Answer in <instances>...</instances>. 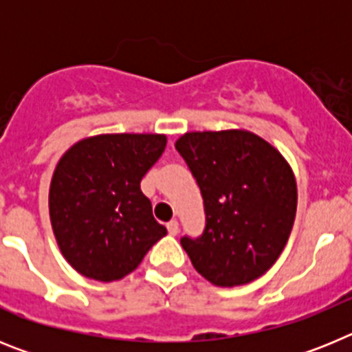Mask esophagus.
<instances>
[{"label":"esophagus","mask_w":352,"mask_h":352,"mask_svg":"<svg viewBox=\"0 0 352 352\" xmlns=\"http://www.w3.org/2000/svg\"><path fill=\"white\" fill-rule=\"evenodd\" d=\"M167 231H169V234L176 236L179 231V226H178V220H170V222H167Z\"/></svg>","instance_id":"esophagus-1"}]
</instances>
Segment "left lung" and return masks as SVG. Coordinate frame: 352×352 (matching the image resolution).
I'll return each mask as SVG.
<instances>
[{
    "label": "left lung",
    "instance_id": "obj_1",
    "mask_svg": "<svg viewBox=\"0 0 352 352\" xmlns=\"http://www.w3.org/2000/svg\"><path fill=\"white\" fill-rule=\"evenodd\" d=\"M176 149L197 179L206 229L182 247L219 287L245 285L272 268L296 217V178L268 141L241 129L186 132Z\"/></svg>",
    "mask_w": 352,
    "mask_h": 352
}]
</instances>
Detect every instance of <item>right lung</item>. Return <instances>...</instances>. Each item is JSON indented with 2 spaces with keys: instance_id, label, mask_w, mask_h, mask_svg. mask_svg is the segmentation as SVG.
<instances>
[{
  "instance_id": "obj_1",
  "label": "right lung",
  "mask_w": 352,
  "mask_h": 352,
  "mask_svg": "<svg viewBox=\"0 0 352 352\" xmlns=\"http://www.w3.org/2000/svg\"><path fill=\"white\" fill-rule=\"evenodd\" d=\"M166 144V133H98L61 155L49 186V219L77 273L121 280L167 234L141 192L142 176Z\"/></svg>"
}]
</instances>
